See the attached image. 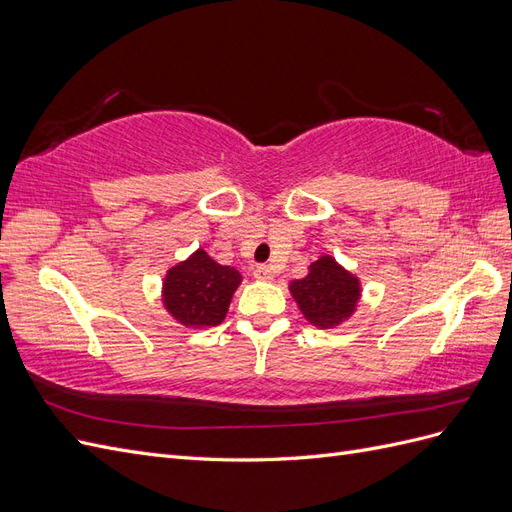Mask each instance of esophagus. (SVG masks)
<instances>
[{
  "instance_id": "34e87169",
  "label": "esophagus",
  "mask_w": 512,
  "mask_h": 512,
  "mask_svg": "<svg viewBox=\"0 0 512 512\" xmlns=\"http://www.w3.org/2000/svg\"><path fill=\"white\" fill-rule=\"evenodd\" d=\"M256 280H273V269L269 265H258L254 269Z\"/></svg>"
}]
</instances>
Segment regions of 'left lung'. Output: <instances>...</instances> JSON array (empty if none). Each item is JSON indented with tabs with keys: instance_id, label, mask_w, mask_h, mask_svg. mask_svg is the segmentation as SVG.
<instances>
[{
	"instance_id": "8db88e82",
	"label": "left lung",
	"mask_w": 512,
	"mask_h": 512,
	"mask_svg": "<svg viewBox=\"0 0 512 512\" xmlns=\"http://www.w3.org/2000/svg\"><path fill=\"white\" fill-rule=\"evenodd\" d=\"M290 292L303 316L322 329L346 320L361 297L359 280L339 267L331 256H322L309 265V273L303 280H294Z\"/></svg>"
}]
</instances>
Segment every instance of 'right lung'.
I'll list each match as a JSON object with an SVG mask.
<instances>
[{
  "instance_id": "obj_1",
  "label": "right lung",
  "mask_w": 512,
  "mask_h": 512,
  "mask_svg": "<svg viewBox=\"0 0 512 512\" xmlns=\"http://www.w3.org/2000/svg\"><path fill=\"white\" fill-rule=\"evenodd\" d=\"M239 284L237 269L222 267L205 250H198L168 271L164 305L185 327H215L224 320Z\"/></svg>"
}]
</instances>
